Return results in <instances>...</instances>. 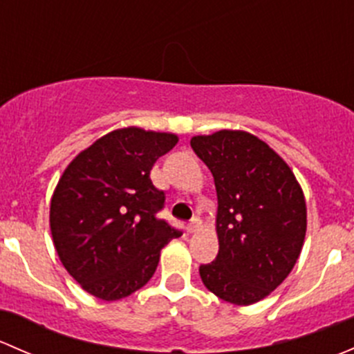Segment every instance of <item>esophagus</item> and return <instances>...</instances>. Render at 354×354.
Returning a JSON list of instances; mask_svg holds the SVG:
<instances>
[{
  "label": "esophagus",
  "instance_id": "1",
  "mask_svg": "<svg viewBox=\"0 0 354 354\" xmlns=\"http://www.w3.org/2000/svg\"><path fill=\"white\" fill-rule=\"evenodd\" d=\"M200 227H202V221H200L198 217H194V219H192L190 223H188L187 231H188V233H197Z\"/></svg>",
  "mask_w": 354,
  "mask_h": 354
}]
</instances>
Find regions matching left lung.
<instances>
[{"label":"left lung","instance_id":"left-lung-1","mask_svg":"<svg viewBox=\"0 0 354 354\" xmlns=\"http://www.w3.org/2000/svg\"><path fill=\"white\" fill-rule=\"evenodd\" d=\"M190 145L217 192L219 253L200 266L202 283L224 301L252 305L286 279L301 253L305 195L283 157L248 131L197 135Z\"/></svg>","mask_w":354,"mask_h":354}]
</instances>
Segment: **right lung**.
Listing matches in <instances>:
<instances>
[{"label":"right lung","mask_w":354,"mask_h":354,"mask_svg":"<svg viewBox=\"0 0 354 354\" xmlns=\"http://www.w3.org/2000/svg\"><path fill=\"white\" fill-rule=\"evenodd\" d=\"M176 144L174 133L121 128L82 151L59 178L53 241L68 274L95 298L116 301L145 286L164 245L181 236L156 217L166 197L151 180L156 160Z\"/></svg>","instance_id":"1"}]
</instances>
